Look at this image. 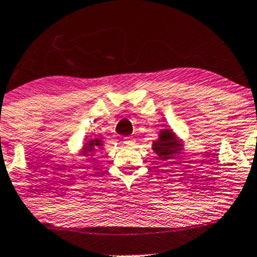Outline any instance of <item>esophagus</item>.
Here are the masks:
<instances>
[{
    "label": "esophagus",
    "instance_id": "1",
    "mask_svg": "<svg viewBox=\"0 0 257 257\" xmlns=\"http://www.w3.org/2000/svg\"><path fill=\"white\" fill-rule=\"evenodd\" d=\"M123 143H124L126 146H132V145H134L135 139L133 137H126V138L123 139Z\"/></svg>",
    "mask_w": 257,
    "mask_h": 257
}]
</instances>
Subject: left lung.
<instances>
[{"instance_id": "obj_1", "label": "left lung", "mask_w": 257, "mask_h": 257, "mask_svg": "<svg viewBox=\"0 0 257 257\" xmlns=\"http://www.w3.org/2000/svg\"><path fill=\"white\" fill-rule=\"evenodd\" d=\"M152 150L162 159H170L182 151V141L176 138L172 129H162L158 140L153 141Z\"/></svg>"}]
</instances>
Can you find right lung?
Returning a JSON list of instances; mask_svg holds the SVG:
<instances>
[{
	"mask_svg": "<svg viewBox=\"0 0 257 257\" xmlns=\"http://www.w3.org/2000/svg\"><path fill=\"white\" fill-rule=\"evenodd\" d=\"M102 146V141L100 139H90L88 143H85V145L83 146V155H88V153H93L94 150L98 149V147Z\"/></svg>",
	"mask_w": 257,
	"mask_h": 257,
	"instance_id": "right-lung-1",
	"label": "right lung"
}]
</instances>
